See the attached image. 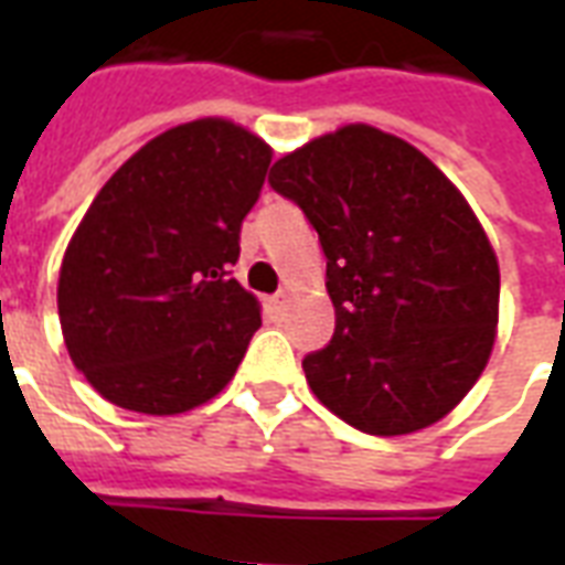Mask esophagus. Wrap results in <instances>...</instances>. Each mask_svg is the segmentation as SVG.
I'll return each instance as SVG.
<instances>
[{"instance_id":"obj_1","label":"esophagus","mask_w":565,"mask_h":565,"mask_svg":"<svg viewBox=\"0 0 565 565\" xmlns=\"http://www.w3.org/2000/svg\"><path fill=\"white\" fill-rule=\"evenodd\" d=\"M287 301H290V296L281 290V292H275L273 299H269V305H273L275 313H284V310H287Z\"/></svg>"}]
</instances>
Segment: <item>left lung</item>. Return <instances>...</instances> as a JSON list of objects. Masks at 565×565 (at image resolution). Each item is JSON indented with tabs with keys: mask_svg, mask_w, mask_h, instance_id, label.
Returning a JSON list of instances; mask_svg holds the SVG:
<instances>
[{
	"mask_svg": "<svg viewBox=\"0 0 565 565\" xmlns=\"http://www.w3.org/2000/svg\"><path fill=\"white\" fill-rule=\"evenodd\" d=\"M269 184L299 204L328 260L334 337L301 361L319 402L377 437L443 419L483 372L499 326V260L463 195L372 126L301 146Z\"/></svg>",
	"mask_w": 565,
	"mask_h": 565,
	"instance_id": "left-lung-1",
	"label": "left lung"
}]
</instances>
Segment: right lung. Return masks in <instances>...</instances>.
<instances>
[{"instance_id":"right-lung-1","label":"right lung","mask_w":565,"mask_h":565,"mask_svg":"<svg viewBox=\"0 0 565 565\" xmlns=\"http://www.w3.org/2000/svg\"><path fill=\"white\" fill-rule=\"evenodd\" d=\"M269 161L246 128L195 119L149 140L93 199L57 313L75 370L110 404L172 416L234 377L260 308L231 266Z\"/></svg>"}]
</instances>
